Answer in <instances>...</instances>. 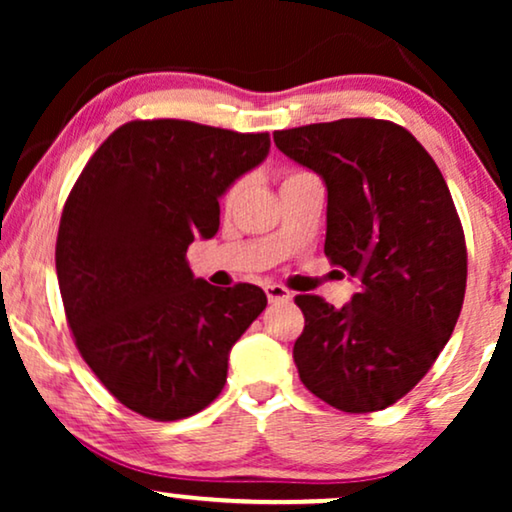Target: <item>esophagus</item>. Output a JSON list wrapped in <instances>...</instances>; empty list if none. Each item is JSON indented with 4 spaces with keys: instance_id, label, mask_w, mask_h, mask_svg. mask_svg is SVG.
Segmentation results:
<instances>
[{
    "instance_id": "obj_1",
    "label": "esophagus",
    "mask_w": 512,
    "mask_h": 512,
    "mask_svg": "<svg viewBox=\"0 0 512 512\" xmlns=\"http://www.w3.org/2000/svg\"><path fill=\"white\" fill-rule=\"evenodd\" d=\"M265 293H268L270 303H289L291 300V293L279 284H268L265 286Z\"/></svg>"
}]
</instances>
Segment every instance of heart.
Here are the masks:
<instances>
[{"label":"heart","instance_id":"1","mask_svg":"<svg viewBox=\"0 0 512 512\" xmlns=\"http://www.w3.org/2000/svg\"><path fill=\"white\" fill-rule=\"evenodd\" d=\"M307 172H300V170H296V172H289L286 174V179H284V184L286 181H291V179H298V177H305ZM237 193H240V184H233L226 191V195H223V202H226V205H230V202H233L235 198H237Z\"/></svg>","mask_w":512,"mask_h":512}]
</instances>
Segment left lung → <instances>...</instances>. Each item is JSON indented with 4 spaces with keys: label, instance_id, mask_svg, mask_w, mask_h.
Segmentation results:
<instances>
[{
    "label": "left lung",
    "instance_id": "obj_1",
    "mask_svg": "<svg viewBox=\"0 0 512 512\" xmlns=\"http://www.w3.org/2000/svg\"><path fill=\"white\" fill-rule=\"evenodd\" d=\"M277 149L326 181L328 261L361 282L340 310L296 296L293 361L342 412L394 405L443 352L466 293V240L438 165L408 130L340 118L277 130Z\"/></svg>",
    "mask_w": 512,
    "mask_h": 512
}]
</instances>
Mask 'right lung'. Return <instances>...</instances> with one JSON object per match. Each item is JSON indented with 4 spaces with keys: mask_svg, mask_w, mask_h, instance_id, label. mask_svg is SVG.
Wrapping results in <instances>:
<instances>
[{
    "mask_svg": "<svg viewBox=\"0 0 512 512\" xmlns=\"http://www.w3.org/2000/svg\"><path fill=\"white\" fill-rule=\"evenodd\" d=\"M270 151L268 132L130 121L93 153L62 209L55 270L83 361L137 415L174 422L221 394L230 347L268 298L195 279L186 251L216 235L219 198Z\"/></svg>",
    "mask_w": 512,
    "mask_h": 512,
    "instance_id": "add662e5",
    "label": "right lung"
}]
</instances>
